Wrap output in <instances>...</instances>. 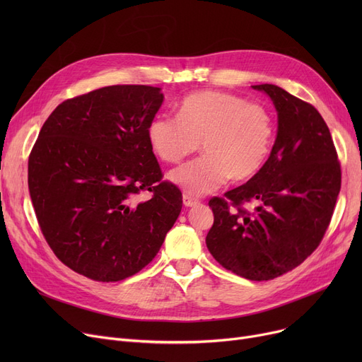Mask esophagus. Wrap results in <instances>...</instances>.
Segmentation results:
<instances>
[{
  "mask_svg": "<svg viewBox=\"0 0 362 362\" xmlns=\"http://www.w3.org/2000/svg\"><path fill=\"white\" fill-rule=\"evenodd\" d=\"M183 204H185V206H195L199 204V201L191 195L183 194Z\"/></svg>",
  "mask_w": 362,
  "mask_h": 362,
  "instance_id": "obj_1",
  "label": "esophagus"
}]
</instances>
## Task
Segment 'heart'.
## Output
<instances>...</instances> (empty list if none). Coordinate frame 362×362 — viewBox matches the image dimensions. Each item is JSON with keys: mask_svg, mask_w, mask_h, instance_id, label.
<instances>
[{"mask_svg": "<svg viewBox=\"0 0 362 362\" xmlns=\"http://www.w3.org/2000/svg\"><path fill=\"white\" fill-rule=\"evenodd\" d=\"M148 142L158 158L179 163L201 148L204 156L175 168L170 180L185 194L202 197L230 177L248 180L267 161L274 120L267 107L220 90L185 97L177 116L161 114L148 124Z\"/></svg>", "mask_w": 362, "mask_h": 362, "instance_id": "heart-1", "label": "heart"}]
</instances>
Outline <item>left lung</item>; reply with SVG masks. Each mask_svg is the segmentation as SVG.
<instances>
[{
    "label": "left lung",
    "instance_id": "1",
    "mask_svg": "<svg viewBox=\"0 0 362 362\" xmlns=\"http://www.w3.org/2000/svg\"><path fill=\"white\" fill-rule=\"evenodd\" d=\"M277 111V136L258 173L210 199L214 224L205 243L226 270L272 280L293 270L320 245L340 191V164L321 114L280 86H252ZM257 202L254 214L243 203Z\"/></svg>",
    "mask_w": 362,
    "mask_h": 362
}]
</instances>
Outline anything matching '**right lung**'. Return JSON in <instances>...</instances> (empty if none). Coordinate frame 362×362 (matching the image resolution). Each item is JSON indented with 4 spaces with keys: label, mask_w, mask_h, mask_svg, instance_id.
<instances>
[{
    "label": "right lung",
    "mask_w": 362,
    "mask_h": 362,
    "mask_svg": "<svg viewBox=\"0 0 362 362\" xmlns=\"http://www.w3.org/2000/svg\"><path fill=\"white\" fill-rule=\"evenodd\" d=\"M161 88L114 85L67 100L44 123L29 156L28 183L41 230L69 269L119 281L158 254L182 210L163 173L148 124ZM153 192L139 202L141 192Z\"/></svg>",
    "instance_id": "add662e5"
}]
</instances>
